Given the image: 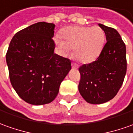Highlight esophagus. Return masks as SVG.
<instances>
[{
  "label": "esophagus",
  "instance_id": "obj_1",
  "mask_svg": "<svg viewBox=\"0 0 133 133\" xmlns=\"http://www.w3.org/2000/svg\"><path fill=\"white\" fill-rule=\"evenodd\" d=\"M72 66L73 69H77L78 68V65L75 64V63H72Z\"/></svg>",
  "mask_w": 133,
  "mask_h": 133
}]
</instances>
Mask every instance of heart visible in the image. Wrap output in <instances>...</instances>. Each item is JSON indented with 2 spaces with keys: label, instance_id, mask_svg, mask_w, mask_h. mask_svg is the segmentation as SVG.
I'll use <instances>...</instances> for the list:
<instances>
[{
  "label": "heart",
  "instance_id": "1",
  "mask_svg": "<svg viewBox=\"0 0 133 133\" xmlns=\"http://www.w3.org/2000/svg\"><path fill=\"white\" fill-rule=\"evenodd\" d=\"M62 39L56 37V42L64 54L74 49L77 59L88 62L96 58L103 48L105 34L98 26H70L63 30Z\"/></svg>",
  "mask_w": 133,
  "mask_h": 133
}]
</instances>
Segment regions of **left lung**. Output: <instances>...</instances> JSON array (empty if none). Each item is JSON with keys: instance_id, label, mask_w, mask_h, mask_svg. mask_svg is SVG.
<instances>
[{"instance_id": "8db88e82", "label": "left lung", "mask_w": 133, "mask_h": 133, "mask_svg": "<svg viewBox=\"0 0 133 133\" xmlns=\"http://www.w3.org/2000/svg\"><path fill=\"white\" fill-rule=\"evenodd\" d=\"M107 43L96 61L79 66V93L88 103L100 104L114 98L127 72L126 46L117 30L98 24Z\"/></svg>"}]
</instances>
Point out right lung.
I'll list each match as a JSON object with an SVG mask.
<instances>
[{"label": "right lung", "mask_w": 133, "mask_h": 133, "mask_svg": "<svg viewBox=\"0 0 133 133\" xmlns=\"http://www.w3.org/2000/svg\"><path fill=\"white\" fill-rule=\"evenodd\" d=\"M55 24L37 22L20 30L6 53L9 78L18 96L26 103L43 105L57 96L71 61L54 53Z\"/></svg>", "instance_id": "right-lung-1"}]
</instances>
